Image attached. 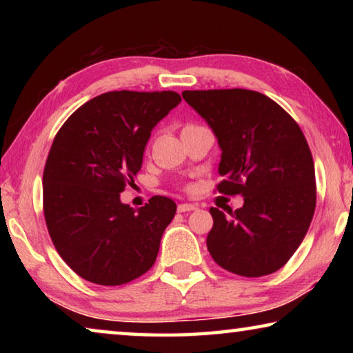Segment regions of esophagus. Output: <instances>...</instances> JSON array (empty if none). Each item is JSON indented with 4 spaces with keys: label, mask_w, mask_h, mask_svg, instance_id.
<instances>
[{
    "label": "esophagus",
    "mask_w": 353,
    "mask_h": 353,
    "mask_svg": "<svg viewBox=\"0 0 353 353\" xmlns=\"http://www.w3.org/2000/svg\"><path fill=\"white\" fill-rule=\"evenodd\" d=\"M196 207L194 204H179L177 205V212L179 213H185V212H193V210H196Z\"/></svg>",
    "instance_id": "esophagus-1"
}]
</instances>
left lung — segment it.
Wrapping results in <instances>:
<instances>
[{
  "mask_svg": "<svg viewBox=\"0 0 353 353\" xmlns=\"http://www.w3.org/2000/svg\"><path fill=\"white\" fill-rule=\"evenodd\" d=\"M182 97L218 140V191L244 198L229 216L210 208L208 252L238 276L276 272L301 246L316 207L314 163L305 137L282 107L259 92L187 90Z\"/></svg>",
  "mask_w": 353,
  "mask_h": 353,
  "instance_id": "1",
  "label": "left lung"
}]
</instances>
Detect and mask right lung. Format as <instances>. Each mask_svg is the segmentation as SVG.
Segmentation results:
<instances>
[{"label":"right lung","mask_w":353,"mask_h":353,"mask_svg":"<svg viewBox=\"0 0 353 353\" xmlns=\"http://www.w3.org/2000/svg\"><path fill=\"white\" fill-rule=\"evenodd\" d=\"M176 92H109L59 130L43 171V212L59 255L92 283H128L151 270L176 202L154 196L134 210L119 193L134 182L151 130L181 103Z\"/></svg>","instance_id":"right-lung-1"}]
</instances>
